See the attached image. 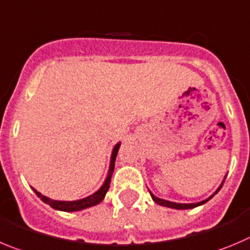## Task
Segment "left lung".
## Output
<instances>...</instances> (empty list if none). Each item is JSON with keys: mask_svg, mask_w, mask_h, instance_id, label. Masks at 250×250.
<instances>
[{"mask_svg": "<svg viewBox=\"0 0 250 250\" xmlns=\"http://www.w3.org/2000/svg\"><path fill=\"white\" fill-rule=\"evenodd\" d=\"M221 187H222V185H221ZM221 187H219V188L217 189L216 193L219 191V189H221ZM150 193H151V192H150ZM216 193H214V194H216ZM151 197H152V200L155 201V202H156L157 205L164 206V207L175 208V209H189V208H194V207H197V206L203 205V203L207 202V201L210 200V198H212V197H213V196L209 197L208 200H205V201H202V202H198V203H175V202H170V201H165V200H161V198H157V197L153 196L152 193H151Z\"/></svg>", "mask_w": 250, "mask_h": 250, "instance_id": "obj_1", "label": "left lung"}]
</instances>
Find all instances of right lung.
Segmentation results:
<instances>
[{"label":"right lung","instance_id":"obj_1","mask_svg":"<svg viewBox=\"0 0 250 250\" xmlns=\"http://www.w3.org/2000/svg\"><path fill=\"white\" fill-rule=\"evenodd\" d=\"M119 147H120V143L116 144L115 147H114V150H113V153H111V162H110L109 175H107L106 180H105V182H104V185H103L102 188H100L99 191H97L94 194H91V196L86 197V198H83V200L67 202V201L49 200L48 197L41 194L40 192H37L34 188H33V191L36 192L37 196L40 197L43 202L47 203V205H49L50 207L54 208V209L64 210V212H75V210L85 209V208L93 207V206L98 205V203H100L103 200H104L105 194H106L107 189H109V187H110V181H111V175H113L114 167H115V159H116V155H118Z\"/></svg>","mask_w":250,"mask_h":250}]
</instances>
